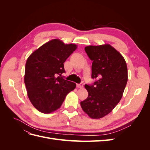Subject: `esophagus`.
Returning <instances> with one entry per match:
<instances>
[{"mask_svg":"<svg viewBox=\"0 0 150 150\" xmlns=\"http://www.w3.org/2000/svg\"><path fill=\"white\" fill-rule=\"evenodd\" d=\"M83 86H84L83 83H81L80 84H78L76 85L77 88H83Z\"/></svg>","mask_w":150,"mask_h":150,"instance_id":"34e87169","label":"esophagus"}]
</instances>
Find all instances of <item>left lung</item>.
Here are the masks:
<instances>
[{"label":"left lung","mask_w":150,"mask_h":150,"mask_svg":"<svg viewBox=\"0 0 150 150\" xmlns=\"http://www.w3.org/2000/svg\"><path fill=\"white\" fill-rule=\"evenodd\" d=\"M92 63V84H86L88 96L81 102L83 110L93 119L109 114L123 94L128 81V69L124 57L110 44L86 47Z\"/></svg>","instance_id":"8db88e82"}]
</instances>
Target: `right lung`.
<instances>
[{
	"instance_id": "obj_1",
	"label": "right lung",
	"mask_w": 150,
	"mask_h": 150,
	"mask_svg": "<svg viewBox=\"0 0 150 150\" xmlns=\"http://www.w3.org/2000/svg\"><path fill=\"white\" fill-rule=\"evenodd\" d=\"M76 44H64L52 39L31 54L25 64L24 83L33 105L47 114L59 108L66 95L76 84L64 79V62L73 52Z\"/></svg>"
}]
</instances>
